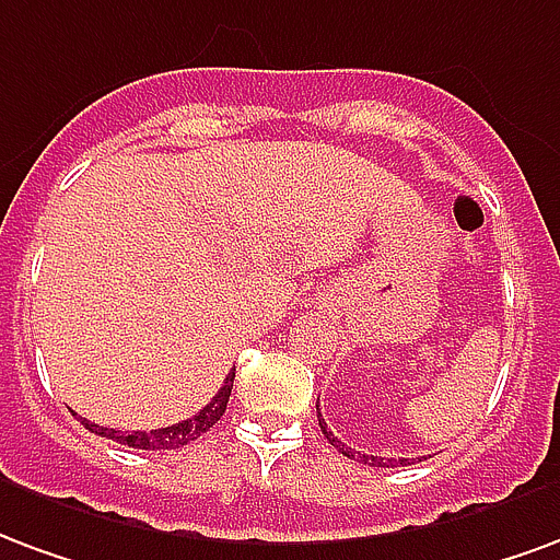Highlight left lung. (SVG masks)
Listing matches in <instances>:
<instances>
[{
    "mask_svg": "<svg viewBox=\"0 0 560 560\" xmlns=\"http://www.w3.org/2000/svg\"><path fill=\"white\" fill-rule=\"evenodd\" d=\"M316 415H319V427H322V432H325V439H328V442L342 453V456H349V459H358V463H364V465H375V468H394V465L409 463V459H382V456H370V453L352 451V447H349L346 442H340V439H337L334 432H328V423H325V418H322L319 406H316Z\"/></svg>",
    "mask_w": 560,
    "mask_h": 560,
    "instance_id": "obj_1",
    "label": "left lung"
}]
</instances>
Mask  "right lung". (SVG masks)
I'll list each match as a JSON object with an SVG mask.
<instances>
[{"label":"right lung","mask_w":560,"mask_h":560,"mask_svg":"<svg viewBox=\"0 0 560 560\" xmlns=\"http://www.w3.org/2000/svg\"><path fill=\"white\" fill-rule=\"evenodd\" d=\"M232 382H235V370H232L226 378H223V387H220L214 399L208 402L206 409H199L194 418L178 420L173 427H163V430H151V432H118V430H107V427H97L92 420H85V430L95 432V435H104V439H113L118 444H128L133 451H175V447H185V444L196 442L202 432H208L220 418H223V411H226V402H230L232 394Z\"/></svg>","instance_id":"1"}]
</instances>
